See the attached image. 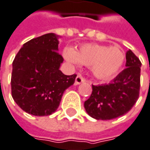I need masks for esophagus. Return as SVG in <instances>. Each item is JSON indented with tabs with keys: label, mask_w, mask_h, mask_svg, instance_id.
<instances>
[{
	"label": "esophagus",
	"mask_w": 150,
	"mask_h": 150,
	"mask_svg": "<svg viewBox=\"0 0 150 150\" xmlns=\"http://www.w3.org/2000/svg\"><path fill=\"white\" fill-rule=\"evenodd\" d=\"M85 81H86V79L81 74H79V75L76 76V78H75V85H80V84H81V83Z\"/></svg>",
	"instance_id": "1"
}]
</instances>
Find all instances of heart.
I'll return each instance as SVG.
<instances>
[{"label": "heart", "mask_w": 150, "mask_h": 150, "mask_svg": "<svg viewBox=\"0 0 150 150\" xmlns=\"http://www.w3.org/2000/svg\"><path fill=\"white\" fill-rule=\"evenodd\" d=\"M64 55L69 62L91 66L95 77L101 81H109L117 75L125 59L123 52L118 47L96 43L82 44L76 52L66 48Z\"/></svg>", "instance_id": "obj_1"}]
</instances>
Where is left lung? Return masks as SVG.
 Returning a JSON list of instances; mask_svg holds the SVG:
<instances>
[{
  "label": "left lung",
  "instance_id": "1",
  "mask_svg": "<svg viewBox=\"0 0 150 150\" xmlns=\"http://www.w3.org/2000/svg\"><path fill=\"white\" fill-rule=\"evenodd\" d=\"M126 67L108 85L93 86L92 93L84 103L91 117L111 120L129 112L139 96V59L129 50L126 54Z\"/></svg>",
  "mask_w": 150,
  "mask_h": 150
}]
</instances>
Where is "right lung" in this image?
I'll use <instances>...</instances> for the list:
<instances>
[{"instance_id": "add662e5", "label": "right lung", "mask_w": 150, "mask_h": 150, "mask_svg": "<svg viewBox=\"0 0 150 150\" xmlns=\"http://www.w3.org/2000/svg\"><path fill=\"white\" fill-rule=\"evenodd\" d=\"M59 41L47 33L25 42L12 62L11 96L28 113L48 116L59 108L64 91L72 86L76 75L59 70L64 61L58 52Z\"/></svg>"}]
</instances>
